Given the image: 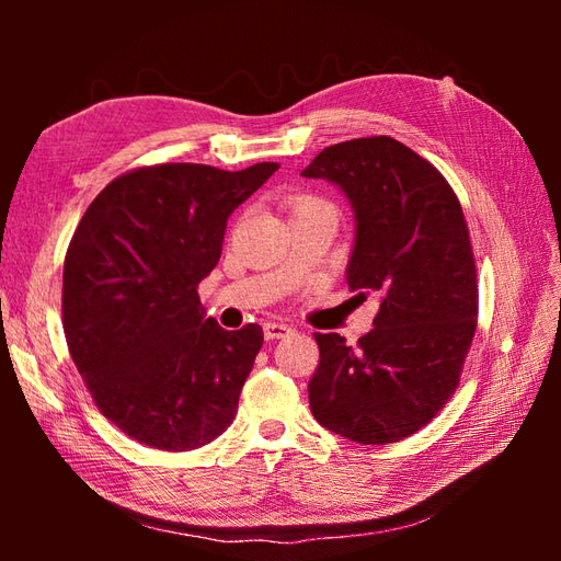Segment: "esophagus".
<instances>
[{"label":"esophagus","instance_id":"34e87169","mask_svg":"<svg viewBox=\"0 0 561 561\" xmlns=\"http://www.w3.org/2000/svg\"><path fill=\"white\" fill-rule=\"evenodd\" d=\"M265 337L267 340H282V337H289L291 335V328L289 325H284V323H265Z\"/></svg>","mask_w":561,"mask_h":561}]
</instances>
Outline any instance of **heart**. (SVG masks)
I'll return each instance as SVG.
<instances>
[{"mask_svg": "<svg viewBox=\"0 0 561 561\" xmlns=\"http://www.w3.org/2000/svg\"><path fill=\"white\" fill-rule=\"evenodd\" d=\"M323 207H330L328 202L318 199V197H311V195H299L291 199V214H301V211H311V209H323Z\"/></svg>", "mask_w": 561, "mask_h": 561, "instance_id": "1", "label": "heart"}]
</instances>
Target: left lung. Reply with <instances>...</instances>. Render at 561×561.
<instances>
[{"mask_svg":"<svg viewBox=\"0 0 561 561\" xmlns=\"http://www.w3.org/2000/svg\"><path fill=\"white\" fill-rule=\"evenodd\" d=\"M301 175L323 178L350 199L347 284L380 304L356 347L337 332H316L311 412L356 444H392L420 432L456 392L478 328L462 207L432 163L383 135L332 145Z\"/></svg>","mask_w":561,"mask_h":561,"instance_id":"1","label":"left lung"}]
</instances>
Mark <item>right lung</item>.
Masks as SVG:
<instances>
[{
    "mask_svg": "<svg viewBox=\"0 0 561 561\" xmlns=\"http://www.w3.org/2000/svg\"><path fill=\"white\" fill-rule=\"evenodd\" d=\"M277 169L129 171L101 190L71 236L67 347L105 420L139 444L193 450L233 422L262 328H219L197 284L221 257L226 219Z\"/></svg>",
    "mask_w": 561,
    "mask_h": 561,
    "instance_id": "obj_1",
    "label": "right lung"
}]
</instances>
